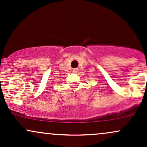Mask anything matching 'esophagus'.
<instances>
[{
  "mask_svg": "<svg viewBox=\"0 0 147 147\" xmlns=\"http://www.w3.org/2000/svg\"><path fill=\"white\" fill-rule=\"evenodd\" d=\"M78 71V69H73V73L76 74Z\"/></svg>",
  "mask_w": 147,
  "mask_h": 147,
  "instance_id": "1",
  "label": "esophagus"
}]
</instances>
